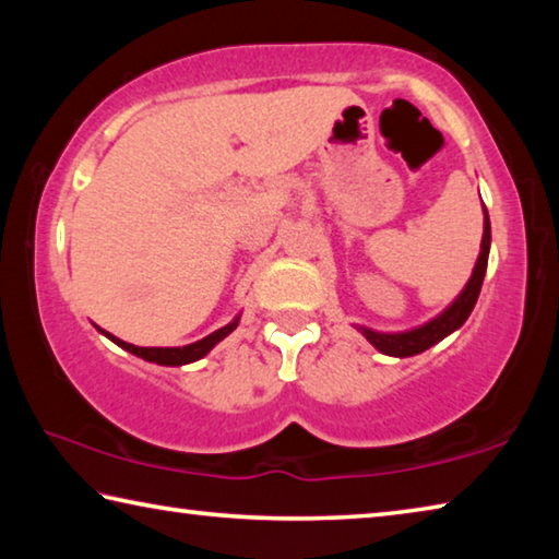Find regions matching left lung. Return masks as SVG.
Returning <instances> with one entry per match:
<instances>
[{
  "label": "left lung",
  "mask_w": 559,
  "mask_h": 559,
  "mask_svg": "<svg viewBox=\"0 0 559 559\" xmlns=\"http://www.w3.org/2000/svg\"><path fill=\"white\" fill-rule=\"evenodd\" d=\"M486 212V206H484ZM488 251H490V222H488V212H486V222H484V241H480V257L476 261V269H473V276L466 283V288L461 290V296L451 302V306L443 310L439 318H433L431 323L409 330V333H374L370 328H359L362 335L370 340V343L380 349L384 355L392 357H412L419 355L424 349H429L431 345H437L439 340L451 335L453 330H459L466 318L471 316L473 306H476L480 286H484V276H486V266H488Z\"/></svg>",
  "instance_id": "8db88e82"
}]
</instances>
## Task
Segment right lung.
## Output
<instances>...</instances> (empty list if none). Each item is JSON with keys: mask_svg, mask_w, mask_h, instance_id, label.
<instances>
[{"mask_svg": "<svg viewBox=\"0 0 559 559\" xmlns=\"http://www.w3.org/2000/svg\"><path fill=\"white\" fill-rule=\"evenodd\" d=\"M236 325H239V318H236L234 323L219 328V330H216V333L206 335L204 340H200V343H192V345H185V347H138V345H130V343H126V340H118L116 335L106 333V330H103V333H106V335H108L116 345L126 347L128 353H132V355H138V357L147 359V362H157V365L177 367V365H187V362H194V359L204 357V355L210 353V349H212L216 343H219V340H224L226 335H229Z\"/></svg>", "mask_w": 559, "mask_h": 559, "instance_id": "1", "label": "right lung"}]
</instances>
